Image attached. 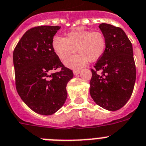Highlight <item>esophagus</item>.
<instances>
[{"instance_id":"34e87169","label":"esophagus","mask_w":146,"mask_h":146,"mask_svg":"<svg viewBox=\"0 0 146 146\" xmlns=\"http://www.w3.org/2000/svg\"><path fill=\"white\" fill-rule=\"evenodd\" d=\"M80 70H73V74H74L75 76H77V75H78L80 73Z\"/></svg>"}]
</instances>
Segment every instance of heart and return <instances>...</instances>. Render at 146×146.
Listing matches in <instances>:
<instances>
[{
	"mask_svg": "<svg viewBox=\"0 0 146 146\" xmlns=\"http://www.w3.org/2000/svg\"><path fill=\"white\" fill-rule=\"evenodd\" d=\"M53 48L61 60L64 61L74 54H78L65 62L70 68H80L88 61L95 62L103 55L106 49V38L99 31L76 30L68 32L65 37L56 36Z\"/></svg>",
	"mask_w": 146,
	"mask_h": 146,
	"instance_id": "obj_1",
	"label": "heart"
}]
</instances>
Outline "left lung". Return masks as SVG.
I'll return each instance as SVG.
<instances>
[{
	"label": "left lung",
	"mask_w": 146,
	"mask_h": 146,
	"mask_svg": "<svg viewBox=\"0 0 146 146\" xmlns=\"http://www.w3.org/2000/svg\"><path fill=\"white\" fill-rule=\"evenodd\" d=\"M98 27L106 38V45L95 68L91 69L90 93L96 104L116 111L127 103L134 90L136 68L132 45L122 29L106 23Z\"/></svg>",
	"instance_id": "obj_1"
}]
</instances>
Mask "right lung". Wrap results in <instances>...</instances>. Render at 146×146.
Returning a JSON list of instances; mask_svg holds the SVG:
<instances>
[{"instance_id":"obj_1","label":"right lung","mask_w":146,"mask_h":146,"mask_svg":"<svg viewBox=\"0 0 146 146\" xmlns=\"http://www.w3.org/2000/svg\"><path fill=\"white\" fill-rule=\"evenodd\" d=\"M60 26H42L26 31L13 53L15 84L19 96L33 111L51 115L65 103L67 84L73 77L53 48ZM61 68L59 72L50 74Z\"/></svg>"}]
</instances>
